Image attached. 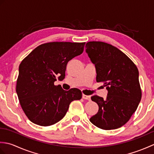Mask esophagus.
I'll return each instance as SVG.
<instances>
[{"mask_svg": "<svg viewBox=\"0 0 154 154\" xmlns=\"http://www.w3.org/2000/svg\"><path fill=\"white\" fill-rule=\"evenodd\" d=\"M83 99L89 100L91 99V97L90 96H88V95H86V94H83Z\"/></svg>", "mask_w": 154, "mask_h": 154, "instance_id": "esophagus-1", "label": "esophagus"}]
</instances>
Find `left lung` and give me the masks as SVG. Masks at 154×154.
<instances>
[{
    "label": "left lung",
    "instance_id": "1",
    "mask_svg": "<svg viewBox=\"0 0 154 154\" xmlns=\"http://www.w3.org/2000/svg\"><path fill=\"white\" fill-rule=\"evenodd\" d=\"M86 52L97 70V82L108 90L106 99L98 95L91 100L99 105L91 122L103 130L124 126L136 110L141 100L139 72L134 62L113 45L103 42H89Z\"/></svg>",
    "mask_w": 154,
    "mask_h": 154
}]
</instances>
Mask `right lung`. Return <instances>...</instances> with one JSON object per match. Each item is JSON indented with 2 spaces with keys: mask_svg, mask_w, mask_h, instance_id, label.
Here are the masks:
<instances>
[{
  "mask_svg": "<svg viewBox=\"0 0 154 154\" xmlns=\"http://www.w3.org/2000/svg\"><path fill=\"white\" fill-rule=\"evenodd\" d=\"M85 44H43L22 61L16 91L22 109L32 122L42 126L53 125L65 116L72 101L82 98L79 89L65 91L54 82L57 76L64 79L68 61L83 53Z\"/></svg>",
  "mask_w": 154,
  "mask_h": 154,
  "instance_id": "right-lung-1",
  "label": "right lung"
}]
</instances>
